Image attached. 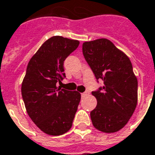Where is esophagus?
<instances>
[{"instance_id": "1", "label": "esophagus", "mask_w": 155, "mask_h": 155, "mask_svg": "<svg viewBox=\"0 0 155 155\" xmlns=\"http://www.w3.org/2000/svg\"><path fill=\"white\" fill-rule=\"evenodd\" d=\"M85 95H87V93H82V94H81V96H82V97H84V96Z\"/></svg>"}]
</instances>
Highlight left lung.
<instances>
[{"label":"left lung","instance_id":"1","mask_svg":"<svg viewBox=\"0 0 155 155\" xmlns=\"http://www.w3.org/2000/svg\"><path fill=\"white\" fill-rule=\"evenodd\" d=\"M83 54L96 79L104 86L92 94L97 105L90 112L94 127L111 133L123 128L137 104V79L128 56L107 39L83 44Z\"/></svg>","mask_w":155,"mask_h":155}]
</instances>
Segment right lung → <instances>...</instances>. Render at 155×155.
I'll return each instance as SVG.
<instances>
[{"label":"right lung","mask_w":155,"mask_h":155,"mask_svg":"<svg viewBox=\"0 0 155 155\" xmlns=\"http://www.w3.org/2000/svg\"><path fill=\"white\" fill-rule=\"evenodd\" d=\"M78 45V40L53 36L28 64L21 89L22 100L31 120L48 135H62L72 126L81 94L57 88L56 84L66 78L64 61Z\"/></svg>","instance_id":"obj_1"}]
</instances>
